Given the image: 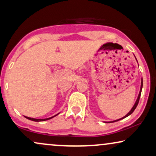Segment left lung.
<instances>
[{
  "instance_id": "8db88e82",
  "label": "left lung",
  "mask_w": 156,
  "mask_h": 156,
  "mask_svg": "<svg viewBox=\"0 0 156 156\" xmlns=\"http://www.w3.org/2000/svg\"><path fill=\"white\" fill-rule=\"evenodd\" d=\"M142 88H143V78H142V80H141V86H140V93H139V95H138V97H137V99L136 100V101H135V104H134V106H133V107L132 108V109L130 110V111H129V112H128V113L126 114V115L125 116V117H123L122 118H120V119H117V120H115V121H112V122H117V121H119V120H121V119H125V117H128V116H129L130 115V114L133 113V112L135 111V109H136V107H137V104H138V103H139V100H140V95H141V91H142Z\"/></svg>"
}]
</instances>
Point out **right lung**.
Returning <instances> with one entry per match:
<instances>
[{
  "instance_id": "right-lung-1",
  "label": "right lung",
  "mask_w": 156,
  "mask_h": 156,
  "mask_svg": "<svg viewBox=\"0 0 156 156\" xmlns=\"http://www.w3.org/2000/svg\"><path fill=\"white\" fill-rule=\"evenodd\" d=\"M58 114H56V115L53 116V117H52L47 118V119H34V118H31V117H25V116H24V117H25L26 118H27V119L31 120V121H34V122H42V121H46V120H48V119H52V118L55 117V116H57V115H58Z\"/></svg>"
}]
</instances>
